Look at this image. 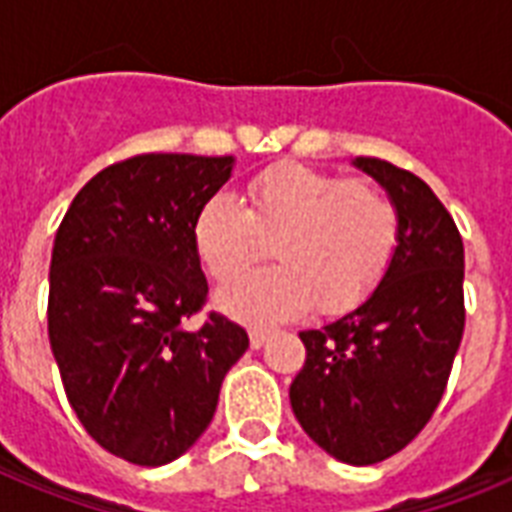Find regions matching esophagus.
Returning a JSON list of instances; mask_svg holds the SVG:
<instances>
[{"label": "esophagus", "instance_id": "1", "mask_svg": "<svg viewBox=\"0 0 512 512\" xmlns=\"http://www.w3.org/2000/svg\"><path fill=\"white\" fill-rule=\"evenodd\" d=\"M268 337H271V329H265V327L249 329V342H252V348H263L265 342H268Z\"/></svg>", "mask_w": 512, "mask_h": 512}]
</instances>
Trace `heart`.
<instances>
[{
	"label": "heart",
	"mask_w": 512,
	"mask_h": 512,
	"mask_svg": "<svg viewBox=\"0 0 512 512\" xmlns=\"http://www.w3.org/2000/svg\"><path fill=\"white\" fill-rule=\"evenodd\" d=\"M263 268L220 289L217 303L247 324L340 313L382 279L398 244L393 201L369 183L279 164L247 183L244 201L215 193L193 217V247L217 281L236 279L271 241Z\"/></svg>",
	"instance_id": "b5f03b06"
}]
</instances>
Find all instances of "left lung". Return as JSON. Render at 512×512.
<instances>
[{
    "mask_svg": "<svg viewBox=\"0 0 512 512\" xmlns=\"http://www.w3.org/2000/svg\"><path fill=\"white\" fill-rule=\"evenodd\" d=\"M398 212V244L380 284L319 329L289 385L303 430L335 460L374 465L401 452L436 412L465 329V249L438 196L412 172L356 156Z\"/></svg>",
    "mask_w": 512,
    "mask_h": 512,
    "instance_id": "8db88e82",
    "label": "left lung"
}]
</instances>
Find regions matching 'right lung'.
Returning a JSON list of instances; mask_svg holds the SVG:
<instances>
[{"label":"right lung","mask_w":512,"mask_h":512,"mask_svg":"<svg viewBox=\"0 0 512 512\" xmlns=\"http://www.w3.org/2000/svg\"><path fill=\"white\" fill-rule=\"evenodd\" d=\"M233 156L143 154L111 164L71 201L52 247L50 329L66 396L116 457L167 465L212 422L247 332L212 313L193 217Z\"/></svg>","instance_id":"obj_1"}]
</instances>
